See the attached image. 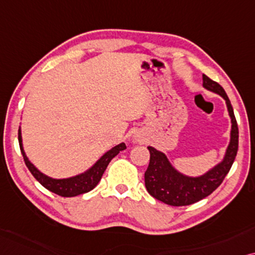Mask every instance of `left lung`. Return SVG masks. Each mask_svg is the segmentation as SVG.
<instances>
[{
	"label": "left lung",
	"instance_id": "obj_1",
	"mask_svg": "<svg viewBox=\"0 0 255 255\" xmlns=\"http://www.w3.org/2000/svg\"><path fill=\"white\" fill-rule=\"evenodd\" d=\"M203 86L206 90L222 96L226 101L227 111L232 122L231 140L223 161L210 169L204 175L190 177L172 167L167 156L154 147H148L150 162L144 172V183L148 192L165 204L185 206L201 201L215 191L229 174L238 151L239 130L231 101L224 88L218 83L203 74Z\"/></svg>",
	"mask_w": 255,
	"mask_h": 255
}]
</instances>
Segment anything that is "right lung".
<instances>
[{
	"mask_svg": "<svg viewBox=\"0 0 255 255\" xmlns=\"http://www.w3.org/2000/svg\"><path fill=\"white\" fill-rule=\"evenodd\" d=\"M18 142H19V148H21L23 158L26 167L31 172L33 177L42 184L44 188L49 190V191L56 193V195L62 196V197H74L81 193H86L91 190H93L98 185V183L100 182L101 177H103L105 170H106L107 165L110 164L112 158L115 157L119 152L125 150L126 144L122 143L115 145L108 150L107 152L101 156L98 161L91 167L88 170H86L83 174L73 176L70 178H63V179H56L51 178L49 176L44 175L43 172H40L31 162L29 161V158L26 157L24 149H23L22 143V133H21V127L18 129Z\"/></svg>",
	"mask_w": 255,
	"mask_h": 255,
	"instance_id": "1",
	"label": "right lung"
}]
</instances>
